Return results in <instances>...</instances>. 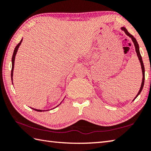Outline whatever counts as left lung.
I'll list each match as a JSON object with an SVG mask.
<instances>
[{"label":"left lung","mask_w":151,"mask_h":151,"mask_svg":"<svg viewBox=\"0 0 151 151\" xmlns=\"http://www.w3.org/2000/svg\"><path fill=\"white\" fill-rule=\"evenodd\" d=\"M121 29L122 30H123V31L125 32V34H126L127 36H129V37L131 38L132 41L134 43V47H135V50H136V52H137V57L139 58V60L140 61V66H141V69H142V83H141V86H140V90L139 91V93H137V96L134 97V99L132 100V101H134V99L137 98V97L139 95L140 93H141V91L142 90V88L143 86H144V83H145V66H144V64H143L142 62V57L141 55H140V50H139V44H138V42L137 41V40L135 38L133 37V36L131 35L130 33L128 32V30H127V29L124 27H122L121 28Z\"/></svg>","instance_id":"8db88e82"}]
</instances>
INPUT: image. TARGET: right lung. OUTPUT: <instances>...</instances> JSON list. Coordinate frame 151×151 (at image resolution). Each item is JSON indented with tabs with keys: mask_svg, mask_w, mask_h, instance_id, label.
Returning a JSON list of instances; mask_svg holds the SVG:
<instances>
[{
	"mask_svg": "<svg viewBox=\"0 0 151 151\" xmlns=\"http://www.w3.org/2000/svg\"><path fill=\"white\" fill-rule=\"evenodd\" d=\"M22 40H20V42L19 43V44H18L17 45V47L14 48V52H13V55H12V70H11V81H12V85H13V81H12V79H13V78H12V76H13V71H14V60H15V57H16V55H17V51H18V49H19V47H20V45H21V42H22ZM66 97V96H65V98ZM65 98L63 99V100L64 99H65ZM63 101H62V102H63ZM62 102H61V103L59 104H58V105L56 106V107H57V106H58L60 105V104L62 103ZM56 107H55V108H56ZM30 108H31V107H30ZM32 109H33V110H35V111H39V112H45V111H50V110H40V109H34V108H31ZM51 110V109H50Z\"/></svg>",
	"mask_w": 151,
	"mask_h": 151,
	"instance_id": "obj_1",
	"label": "right lung"
}]
</instances>
